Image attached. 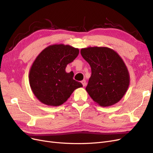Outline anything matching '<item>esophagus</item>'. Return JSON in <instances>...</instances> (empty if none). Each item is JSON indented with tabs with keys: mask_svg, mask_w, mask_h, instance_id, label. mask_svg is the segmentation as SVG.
Instances as JSON below:
<instances>
[{
	"mask_svg": "<svg viewBox=\"0 0 153 153\" xmlns=\"http://www.w3.org/2000/svg\"><path fill=\"white\" fill-rule=\"evenodd\" d=\"M82 85H83V86L84 87V86H85V85H86V81H85V80L84 79V80H83V81H82Z\"/></svg>",
	"mask_w": 153,
	"mask_h": 153,
	"instance_id": "obj_1",
	"label": "esophagus"
}]
</instances>
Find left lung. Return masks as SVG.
I'll return each instance as SVG.
<instances>
[{
    "instance_id": "8db88e82",
    "label": "left lung",
    "mask_w": 153,
    "mask_h": 153,
    "mask_svg": "<svg viewBox=\"0 0 153 153\" xmlns=\"http://www.w3.org/2000/svg\"><path fill=\"white\" fill-rule=\"evenodd\" d=\"M81 54L91 68L85 88L90 97L102 107L118 102L130 82L129 71L123 59L115 51L106 47L83 48Z\"/></svg>"
}]
</instances>
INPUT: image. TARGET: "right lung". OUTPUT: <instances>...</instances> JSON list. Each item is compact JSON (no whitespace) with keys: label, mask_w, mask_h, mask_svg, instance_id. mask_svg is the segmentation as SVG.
I'll use <instances>...</instances> for the list:
<instances>
[{"label":"right lung","mask_w":153,"mask_h":153,"mask_svg":"<svg viewBox=\"0 0 153 153\" xmlns=\"http://www.w3.org/2000/svg\"><path fill=\"white\" fill-rule=\"evenodd\" d=\"M79 50L69 45L54 44L45 48L36 58L29 74L33 94L42 103L59 106L82 84L73 79L72 72H65L67 65L79 54Z\"/></svg>","instance_id":"right-lung-1"}]
</instances>
